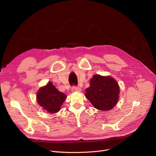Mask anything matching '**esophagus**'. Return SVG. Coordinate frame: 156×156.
<instances>
[{
  "instance_id": "obj_1",
  "label": "esophagus",
  "mask_w": 156,
  "mask_h": 156,
  "mask_svg": "<svg viewBox=\"0 0 156 156\" xmlns=\"http://www.w3.org/2000/svg\"><path fill=\"white\" fill-rule=\"evenodd\" d=\"M72 91L73 92H81L82 90L79 87H73L72 88Z\"/></svg>"
}]
</instances>
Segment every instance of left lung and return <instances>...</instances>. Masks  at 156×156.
<instances>
[{"instance_id":"1","label":"left lung","mask_w":156,"mask_h":156,"mask_svg":"<svg viewBox=\"0 0 156 156\" xmlns=\"http://www.w3.org/2000/svg\"><path fill=\"white\" fill-rule=\"evenodd\" d=\"M85 96L96 109L108 111L117 105L119 98V86L111 76L95 75L90 79Z\"/></svg>"}]
</instances>
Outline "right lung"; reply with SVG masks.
I'll list each match as a JSON object with an SVG mask.
<instances>
[{
  "label": "right lung",
  "instance_id": "add662e5",
  "mask_svg": "<svg viewBox=\"0 0 156 156\" xmlns=\"http://www.w3.org/2000/svg\"><path fill=\"white\" fill-rule=\"evenodd\" d=\"M66 99V95L59 92L51 82L40 88L37 94V102L50 114L59 111Z\"/></svg>",
  "mask_w": 156,
  "mask_h": 156
}]
</instances>
